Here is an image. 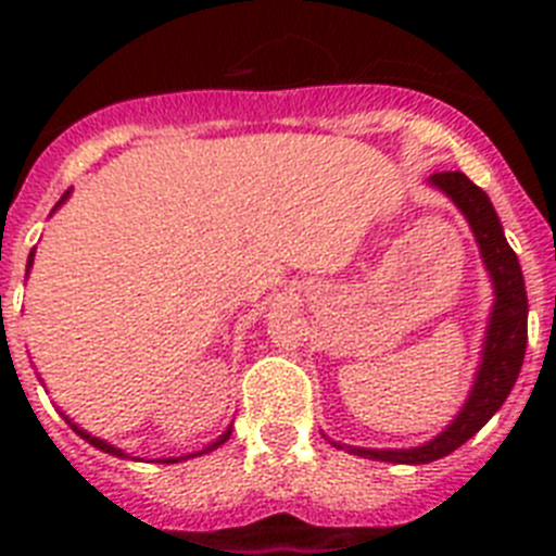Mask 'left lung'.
<instances>
[{
    "mask_svg": "<svg viewBox=\"0 0 556 556\" xmlns=\"http://www.w3.org/2000/svg\"><path fill=\"white\" fill-rule=\"evenodd\" d=\"M426 184L443 191L445 198L459 208L462 217L468 219L476 244H479L481 264L493 283V306H490L488 326H484L479 365H476L468 397L440 434L420 445H412V448H358V445L333 443L331 437H326L333 448H345L348 454L365 456V459L395 462V465H429L468 443L470 437L504 406L518 381L523 353H527V283H523L518 255L509 248L493 203L462 172H437Z\"/></svg>",
    "mask_w": 556,
    "mask_h": 556,
    "instance_id": "1",
    "label": "left lung"
}]
</instances>
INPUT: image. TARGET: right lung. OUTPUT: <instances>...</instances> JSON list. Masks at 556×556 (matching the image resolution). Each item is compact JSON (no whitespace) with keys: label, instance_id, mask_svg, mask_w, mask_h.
<instances>
[{"label":"right lung","instance_id":"1","mask_svg":"<svg viewBox=\"0 0 556 556\" xmlns=\"http://www.w3.org/2000/svg\"><path fill=\"white\" fill-rule=\"evenodd\" d=\"M68 198H72V189H68V191H66V194H63V198H61V200H58V203H55V208H52V214H55V211H58V208H61V205H63V203H66V200H68ZM52 214H49V217H52ZM33 258H36V248L29 250V255H27V275H29V269H33ZM27 275H24V278H27ZM41 384H43V381H41ZM58 412H61V409H58ZM61 417H63V420H66V424H68V426H72V431H75V434H77V437H80V440H86V443H88V445H94V448H97V451H102V454L119 456V459H136V456H127V454H125V451H122V448H116V445H111V443H108V440H100V437H94V434H91V431H86V429H83V426H80V424H75V420H72V417H68V415H66V412H61ZM230 429H233V426H228V429H225V431H223V434H219V437H217V440H211V443H208V445H205V448L194 451V454H186V456H169V459H159V462H164V465H169V462L191 459V456H203V454H208V451H217V448H219V445H223V443H225V440H228V437H230Z\"/></svg>","mask_w":556,"mask_h":556}]
</instances>
